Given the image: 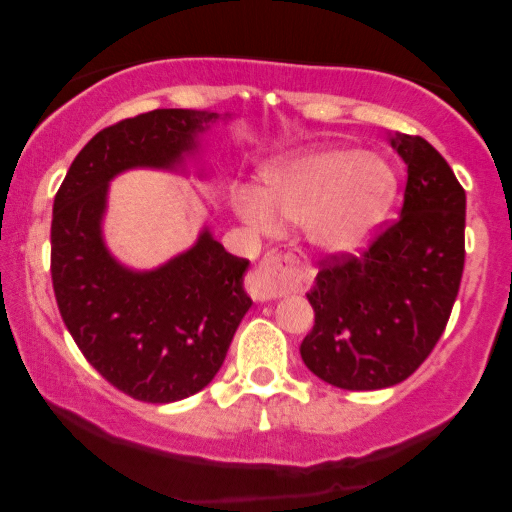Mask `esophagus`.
Returning <instances> with one entry per match:
<instances>
[{
    "label": "esophagus",
    "mask_w": 512,
    "mask_h": 512,
    "mask_svg": "<svg viewBox=\"0 0 512 512\" xmlns=\"http://www.w3.org/2000/svg\"><path fill=\"white\" fill-rule=\"evenodd\" d=\"M310 282V270L296 251H272L251 272L247 279V291L258 303L282 298L284 293L305 289Z\"/></svg>",
    "instance_id": "esophagus-1"
}]
</instances>
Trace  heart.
Masks as SVG:
<instances>
[{
	"mask_svg": "<svg viewBox=\"0 0 512 512\" xmlns=\"http://www.w3.org/2000/svg\"><path fill=\"white\" fill-rule=\"evenodd\" d=\"M398 179L382 156L352 146H317L268 163L258 191L235 193V212L261 235H275L279 221L305 226L321 256L361 254L391 212Z\"/></svg>",
	"mask_w": 512,
	"mask_h": 512,
	"instance_id": "obj_1",
	"label": "heart"
}]
</instances>
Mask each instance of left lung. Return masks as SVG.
<instances>
[{"mask_svg":"<svg viewBox=\"0 0 512 512\" xmlns=\"http://www.w3.org/2000/svg\"><path fill=\"white\" fill-rule=\"evenodd\" d=\"M389 144L408 165L401 216L363 256L324 261L307 291L314 326L300 356L347 391L394 387L422 366L464 272V188L426 139L391 132Z\"/></svg>","mask_w":512,"mask_h":512,"instance_id":"1","label":"left lung"}]
</instances>
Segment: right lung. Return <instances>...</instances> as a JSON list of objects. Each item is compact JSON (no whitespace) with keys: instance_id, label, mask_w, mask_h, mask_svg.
<instances>
[{"instance_id":"obj_1","label":"right lung","mask_w":512,"mask_h":512,"mask_svg":"<svg viewBox=\"0 0 512 512\" xmlns=\"http://www.w3.org/2000/svg\"><path fill=\"white\" fill-rule=\"evenodd\" d=\"M219 118L156 109L104 128L74 158L53 202L51 277L62 321L90 366L144 403L181 401L214 380L251 307L249 261L205 226L193 247L158 268H130L104 242L109 184L128 170L188 174Z\"/></svg>"}]
</instances>
